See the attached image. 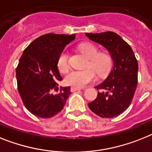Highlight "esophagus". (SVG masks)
<instances>
[{"label": "esophagus", "mask_w": 152, "mask_h": 152, "mask_svg": "<svg viewBox=\"0 0 152 152\" xmlns=\"http://www.w3.org/2000/svg\"><path fill=\"white\" fill-rule=\"evenodd\" d=\"M81 88H76V87H71V91H78V90H81Z\"/></svg>", "instance_id": "1"}]
</instances>
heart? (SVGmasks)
<instances>
[{
	"instance_id": "1",
	"label": "heart",
	"mask_w": 152,
	"mask_h": 152,
	"mask_svg": "<svg viewBox=\"0 0 152 152\" xmlns=\"http://www.w3.org/2000/svg\"><path fill=\"white\" fill-rule=\"evenodd\" d=\"M79 50L88 59L86 67L95 70L99 75H104L112 66V58L109 53H99L96 45L91 42H84L79 45ZM57 67L61 73H67L69 70L68 55L65 51L61 53L57 60ZM96 79V74L91 69L83 71H73L66 77V83L76 88H83Z\"/></svg>"
}]
</instances>
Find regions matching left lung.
<instances>
[{
    "label": "left lung",
    "mask_w": 152,
    "mask_h": 152,
    "mask_svg": "<svg viewBox=\"0 0 152 152\" xmlns=\"http://www.w3.org/2000/svg\"><path fill=\"white\" fill-rule=\"evenodd\" d=\"M90 40L102 45L113 62L106 80L96 86L98 96L88 103L90 110L102 118L119 116L129 107L137 85L138 64L130 45L113 32L85 33Z\"/></svg>",
    "instance_id": "8db88e82"
}]
</instances>
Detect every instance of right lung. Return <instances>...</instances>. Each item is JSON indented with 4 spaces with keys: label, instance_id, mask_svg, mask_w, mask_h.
<instances>
[{
    "label": "right lung",
    "instance_id": "1",
    "mask_svg": "<svg viewBox=\"0 0 152 152\" xmlns=\"http://www.w3.org/2000/svg\"><path fill=\"white\" fill-rule=\"evenodd\" d=\"M75 35L46 34L34 40L24 50L16 68L18 89L24 105L30 113L41 118L59 113L71 95V87H61L63 78L57 60Z\"/></svg>",
    "mask_w": 152,
    "mask_h": 152
}]
</instances>
